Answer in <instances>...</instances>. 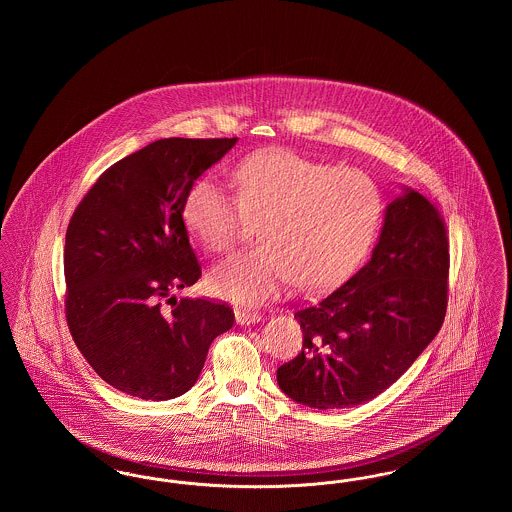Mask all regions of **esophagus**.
<instances>
[{
    "instance_id": "1",
    "label": "esophagus",
    "mask_w": 512,
    "mask_h": 512,
    "mask_svg": "<svg viewBox=\"0 0 512 512\" xmlns=\"http://www.w3.org/2000/svg\"><path fill=\"white\" fill-rule=\"evenodd\" d=\"M263 317L261 313L257 311H251V309H236V322L238 324H255V322H261Z\"/></svg>"
}]
</instances>
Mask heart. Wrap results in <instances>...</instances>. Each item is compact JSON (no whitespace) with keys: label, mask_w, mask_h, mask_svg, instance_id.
<instances>
[{"label":"heart","mask_w":512,"mask_h":512,"mask_svg":"<svg viewBox=\"0 0 512 512\" xmlns=\"http://www.w3.org/2000/svg\"><path fill=\"white\" fill-rule=\"evenodd\" d=\"M232 182L236 197L211 176L195 180L182 220L211 253L232 249L249 220H259L261 244L209 274L211 288L240 305H259L292 282L305 292L336 286L361 263L384 217L372 176L290 151L247 157Z\"/></svg>","instance_id":"obj_1"}]
</instances>
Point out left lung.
<instances>
[{
  "label": "left lung",
  "mask_w": 512,
  "mask_h": 512,
  "mask_svg": "<svg viewBox=\"0 0 512 512\" xmlns=\"http://www.w3.org/2000/svg\"><path fill=\"white\" fill-rule=\"evenodd\" d=\"M449 238L438 207L407 190L386 209L370 261L336 290L295 311L301 353L278 386L311 409L374 399L436 338L447 311Z\"/></svg>",
  "instance_id": "left-lung-1"
}]
</instances>
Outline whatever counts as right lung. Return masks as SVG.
<instances>
[{
	"label": "right lung",
	"instance_id": "obj_1",
	"mask_svg": "<svg viewBox=\"0 0 512 512\" xmlns=\"http://www.w3.org/2000/svg\"><path fill=\"white\" fill-rule=\"evenodd\" d=\"M236 140H157L111 165L74 209L65 317L80 353L115 390L149 401L186 393L209 345L234 324L228 305L172 293L201 276L184 197Z\"/></svg>",
	"mask_w": 512,
	"mask_h": 512
}]
</instances>
